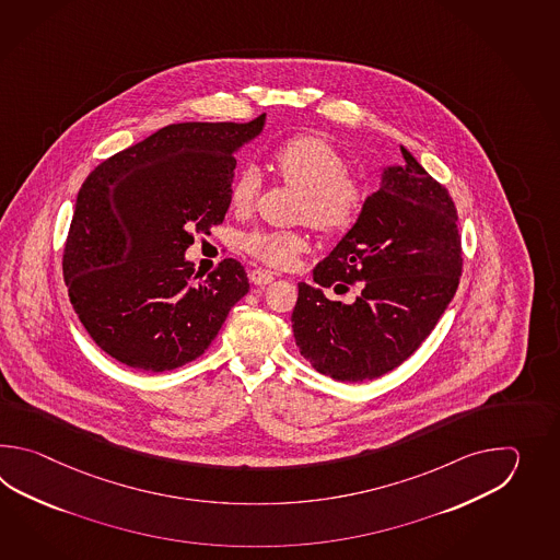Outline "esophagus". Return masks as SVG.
Segmentation results:
<instances>
[{"label":"esophagus","instance_id":"1","mask_svg":"<svg viewBox=\"0 0 560 560\" xmlns=\"http://www.w3.org/2000/svg\"><path fill=\"white\" fill-rule=\"evenodd\" d=\"M248 278H250V282H254L256 285H266L275 280V275L268 272V270H262V268H254V270L248 272Z\"/></svg>","mask_w":560,"mask_h":560}]
</instances>
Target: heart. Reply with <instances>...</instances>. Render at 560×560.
Segmentation results:
<instances>
[{
    "mask_svg": "<svg viewBox=\"0 0 560 560\" xmlns=\"http://www.w3.org/2000/svg\"><path fill=\"white\" fill-rule=\"evenodd\" d=\"M272 167L285 186L300 191L298 220L326 236L342 234L357 224L366 203V188L348 172L345 158L332 143L314 133H298L276 148ZM258 191V172L242 170L230 191L232 206L240 212L250 210ZM306 246V236L300 232L256 230L242 240L244 250L276 268L290 266Z\"/></svg>",
    "mask_w": 560,
    "mask_h": 560,
    "instance_id": "obj_1",
    "label": "heart"
}]
</instances>
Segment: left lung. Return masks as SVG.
Here are the masks:
<instances>
[{"mask_svg":"<svg viewBox=\"0 0 560 560\" xmlns=\"http://www.w3.org/2000/svg\"><path fill=\"white\" fill-rule=\"evenodd\" d=\"M357 224L298 284L292 330L300 354L334 381L378 378L417 352L451 304L463 275L458 214L448 190L400 148ZM358 300L328 301L322 287Z\"/></svg>","mask_w":560,"mask_h":560,"instance_id":"left-lung-1","label":"left lung"}]
</instances>
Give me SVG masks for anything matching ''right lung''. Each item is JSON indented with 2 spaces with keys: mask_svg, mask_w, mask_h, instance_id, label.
I'll return each mask as SVG.
<instances>
[{
  "mask_svg": "<svg viewBox=\"0 0 560 560\" xmlns=\"http://www.w3.org/2000/svg\"><path fill=\"white\" fill-rule=\"evenodd\" d=\"M264 128L186 121L104 160L85 178L63 248V280L95 345L145 372L202 357L246 296L244 266L226 258L196 282L184 252L224 222L234 152Z\"/></svg>",
  "mask_w": 560,
  "mask_h": 560,
  "instance_id": "1",
  "label": "right lung"
}]
</instances>
